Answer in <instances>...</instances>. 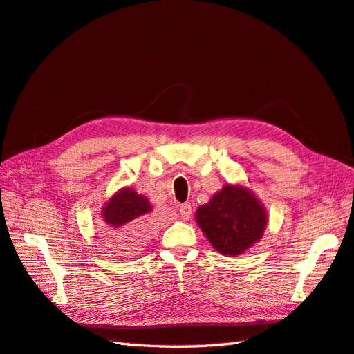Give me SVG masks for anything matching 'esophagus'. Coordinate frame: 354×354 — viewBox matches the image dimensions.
Wrapping results in <instances>:
<instances>
[{"mask_svg":"<svg viewBox=\"0 0 354 354\" xmlns=\"http://www.w3.org/2000/svg\"><path fill=\"white\" fill-rule=\"evenodd\" d=\"M192 212H193V206L189 203H184V205L179 206V214L184 220H188L189 216H192Z\"/></svg>","mask_w":354,"mask_h":354,"instance_id":"esophagus-1","label":"esophagus"}]
</instances>
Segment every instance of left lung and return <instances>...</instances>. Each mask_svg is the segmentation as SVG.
Masks as SVG:
<instances>
[{
    "instance_id": "8db88e82",
    "label": "left lung",
    "mask_w": 354,
    "mask_h": 354,
    "mask_svg": "<svg viewBox=\"0 0 354 354\" xmlns=\"http://www.w3.org/2000/svg\"><path fill=\"white\" fill-rule=\"evenodd\" d=\"M196 223L216 251L234 257L261 239L268 214L251 189L227 184L197 207Z\"/></svg>"
}]
</instances>
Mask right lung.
<instances>
[{"mask_svg": "<svg viewBox=\"0 0 354 354\" xmlns=\"http://www.w3.org/2000/svg\"><path fill=\"white\" fill-rule=\"evenodd\" d=\"M152 211L148 197L127 187L116 192L103 206V220L112 229L107 241L120 254H134L147 239L148 227L142 224L145 215Z\"/></svg>", "mask_w": 354, "mask_h": 354, "instance_id": "obj_1", "label": "right lung"}]
</instances>
